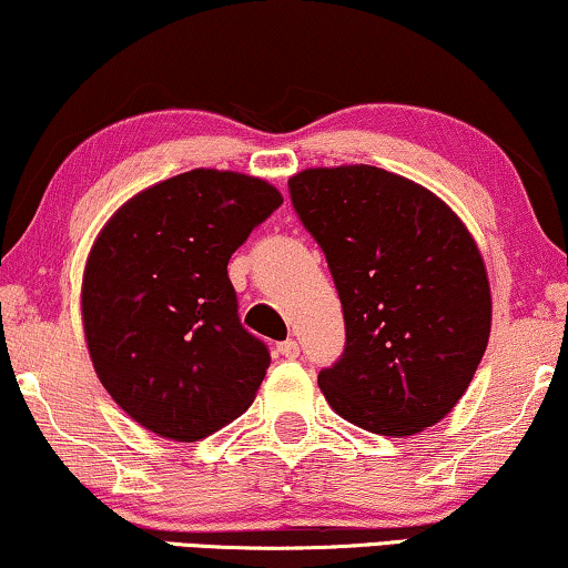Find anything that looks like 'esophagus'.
<instances>
[{
	"mask_svg": "<svg viewBox=\"0 0 568 568\" xmlns=\"http://www.w3.org/2000/svg\"><path fill=\"white\" fill-rule=\"evenodd\" d=\"M280 354H283L285 358H296L298 356V343L296 341H283L277 346Z\"/></svg>",
	"mask_w": 568,
	"mask_h": 568,
	"instance_id": "34e87169",
	"label": "esophagus"
}]
</instances>
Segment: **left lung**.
<instances>
[{"mask_svg":"<svg viewBox=\"0 0 568 568\" xmlns=\"http://www.w3.org/2000/svg\"><path fill=\"white\" fill-rule=\"evenodd\" d=\"M288 189L325 251L346 320V351L317 377L327 404L375 435L437 425L490 337L477 241L433 191L372 164L301 170Z\"/></svg>","mask_w":568,"mask_h":568,"instance_id":"left-lung-1","label":"left lung"}]
</instances>
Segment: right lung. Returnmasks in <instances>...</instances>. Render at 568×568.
<instances>
[{
  "label": "right lung",
  "instance_id": "obj_1",
  "mask_svg": "<svg viewBox=\"0 0 568 568\" xmlns=\"http://www.w3.org/2000/svg\"><path fill=\"white\" fill-rule=\"evenodd\" d=\"M283 196L233 170L149 185L106 220L81 285L99 383L149 433L193 443L254 404L270 351L243 329L227 262Z\"/></svg>",
  "mask_w": 568,
  "mask_h": 568
}]
</instances>
